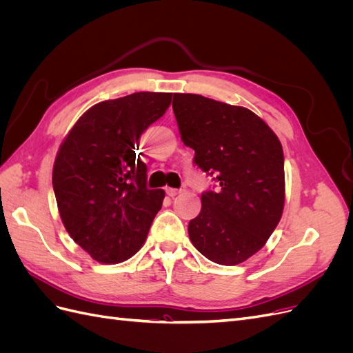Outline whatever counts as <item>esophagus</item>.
I'll return each mask as SVG.
<instances>
[{
    "label": "esophagus",
    "mask_w": 353,
    "mask_h": 353,
    "mask_svg": "<svg viewBox=\"0 0 353 353\" xmlns=\"http://www.w3.org/2000/svg\"><path fill=\"white\" fill-rule=\"evenodd\" d=\"M181 191L183 190H178V188H166V193H168V196L169 197H175V196H178Z\"/></svg>",
    "instance_id": "1"
}]
</instances>
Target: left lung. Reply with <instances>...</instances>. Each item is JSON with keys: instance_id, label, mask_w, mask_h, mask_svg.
<instances>
[{"instance_id": "obj_1", "label": "left lung", "mask_w": 353, "mask_h": 353, "mask_svg": "<svg viewBox=\"0 0 353 353\" xmlns=\"http://www.w3.org/2000/svg\"><path fill=\"white\" fill-rule=\"evenodd\" d=\"M172 109L196 165L218 183L215 191L201 194V210L188 223L190 240L209 261L239 265L263 248L281 219V143L258 114L241 105L174 94Z\"/></svg>"}]
</instances>
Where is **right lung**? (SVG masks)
<instances>
[{
	"label": "right lung",
	"instance_id": "right-lung-1",
	"mask_svg": "<svg viewBox=\"0 0 353 353\" xmlns=\"http://www.w3.org/2000/svg\"><path fill=\"white\" fill-rule=\"evenodd\" d=\"M170 100L172 92L144 91L94 104L59 147L52 188L60 218L94 261L132 258L162 208L165 191L145 187L147 168L135 147Z\"/></svg>",
	"mask_w": 353,
	"mask_h": 353
}]
</instances>
